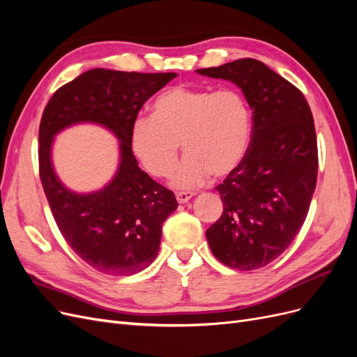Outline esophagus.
Returning a JSON list of instances; mask_svg holds the SVG:
<instances>
[{
    "label": "esophagus",
    "mask_w": 357,
    "mask_h": 357,
    "mask_svg": "<svg viewBox=\"0 0 357 357\" xmlns=\"http://www.w3.org/2000/svg\"><path fill=\"white\" fill-rule=\"evenodd\" d=\"M195 197V192H177L176 193V198L180 204H185L188 202L190 198Z\"/></svg>",
    "instance_id": "esophagus-1"
}]
</instances>
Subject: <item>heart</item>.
I'll return each mask as SVG.
<instances>
[{
	"label": "heart",
	"mask_w": 357,
	"mask_h": 357,
	"mask_svg": "<svg viewBox=\"0 0 357 357\" xmlns=\"http://www.w3.org/2000/svg\"><path fill=\"white\" fill-rule=\"evenodd\" d=\"M252 110L235 88L174 86L153 104V116H138L131 147L149 174L168 177L176 168L180 142L188 153L172 176L180 189L201 186L211 172L229 176L250 147Z\"/></svg>",
	"instance_id": "b5f03b06"
}]
</instances>
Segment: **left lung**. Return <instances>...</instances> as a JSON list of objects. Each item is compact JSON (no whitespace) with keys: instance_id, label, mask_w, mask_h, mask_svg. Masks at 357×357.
I'll return each mask as SVG.
<instances>
[{"instance_id":"obj_1","label":"left lung","mask_w":357,"mask_h":357,"mask_svg":"<svg viewBox=\"0 0 357 357\" xmlns=\"http://www.w3.org/2000/svg\"><path fill=\"white\" fill-rule=\"evenodd\" d=\"M234 82L252 109L250 147L218 192L220 219L205 232L226 266L252 271L271 264L304 225L317 181V138L310 105L296 86L244 58L197 70Z\"/></svg>"}]
</instances>
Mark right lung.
<instances>
[{"instance_id":"add662e5","label":"right lung","mask_w":357,"mask_h":357,"mask_svg":"<svg viewBox=\"0 0 357 357\" xmlns=\"http://www.w3.org/2000/svg\"><path fill=\"white\" fill-rule=\"evenodd\" d=\"M176 73L93 68L61 86L41 116L38 169L58 228L74 253L109 275H132L155 261L162 223L178 207L174 193L138 167L131 126L144 102ZM79 121L100 123L121 142V165L104 190L79 196L61 186L50 162L52 137Z\"/></svg>"}]
</instances>
